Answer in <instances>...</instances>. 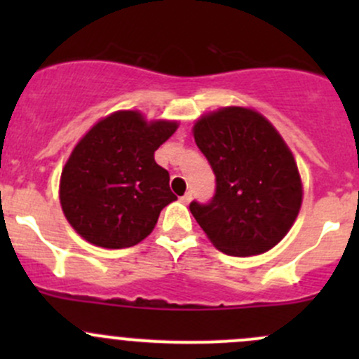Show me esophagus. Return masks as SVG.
<instances>
[{"label":"esophagus","instance_id":"esophagus-1","mask_svg":"<svg viewBox=\"0 0 359 359\" xmlns=\"http://www.w3.org/2000/svg\"><path fill=\"white\" fill-rule=\"evenodd\" d=\"M191 200H193V193H191V191H187V193L184 194L182 198H180V201H182L184 205H187V203H189Z\"/></svg>","mask_w":359,"mask_h":359}]
</instances>
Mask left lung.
<instances>
[{"mask_svg":"<svg viewBox=\"0 0 359 359\" xmlns=\"http://www.w3.org/2000/svg\"><path fill=\"white\" fill-rule=\"evenodd\" d=\"M194 140L215 173V194L191 213L220 252L259 255L280 243L299 215L302 182L278 130L247 107H222L194 123Z\"/></svg>","mask_w":359,"mask_h":359,"instance_id":"left-lung-1","label":"left lung"}]
</instances>
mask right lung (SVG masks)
<instances>
[{
    "label": "right lung",
    "instance_id": "1",
    "mask_svg": "<svg viewBox=\"0 0 359 359\" xmlns=\"http://www.w3.org/2000/svg\"><path fill=\"white\" fill-rule=\"evenodd\" d=\"M177 121H147L139 111H116L76 144L60 175L67 222L88 243L128 248L153 233L159 212L177 196L154 151Z\"/></svg>",
    "mask_w": 359,
    "mask_h": 359
}]
</instances>
